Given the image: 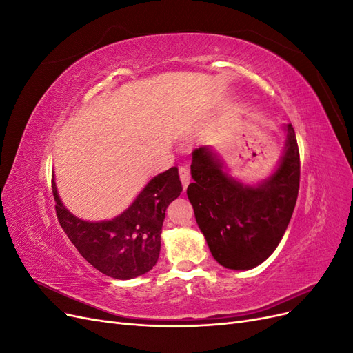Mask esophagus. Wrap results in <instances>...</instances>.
I'll list each match as a JSON object with an SVG mask.
<instances>
[{"instance_id": "obj_1", "label": "esophagus", "mask_w": 353, "mask_h": 353, "mask_svg": "<svg viewBox=\"0 0 353 353\" xmlns=\"http://www.w3.org/2000/svg\"><path fill=\"white\" fill-rule=\"evenodd\" d=\"M179 178H181V183H183V187L185 190L188 187V184H190V179H191L188 168H185V166H181L179 168Z\"/></svg>"}]
</instances>
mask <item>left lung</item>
<instances>
[{
    "label": "left lung",
    "mask_w": 353,
    "mask_h": 353,
    "mask_svg": "<svg viewBox=\"0 0 353 353\" xmlns=\"http://www.w3.org/2000/svg\"><path fill=\"white\" fill-rule=\"evenodd\" d=\"M284 152L274 172L256 184L232 178L210 145L193 150L187 196L209 250L223 268L245 271L280 244L299 193L301 160L292 123L283 126Z\"/></svg>",
    "instance_id": "obj_1"
}]
</instances>
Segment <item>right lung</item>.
I'll list each match as a JSON object with an SVG mask.
<instances>
[{"instance_id":"1","label":"right lung","mask_w":353,"mask_h":353,"mask_svg":"<svg viewBox=\"0 0 353 353\" xmlns=\"http://www.w3.org/2000/svg\"><path fill=\"white\" fill-rule=\"evenodd\" d=\"M181 191L178 168L174 166L148 181L119 215L91 222L74 216L63 205L52 175V194L63 231L95 270L117 280L135 279L156 265L166 208Z\"/></svg>"}]
</instances>
